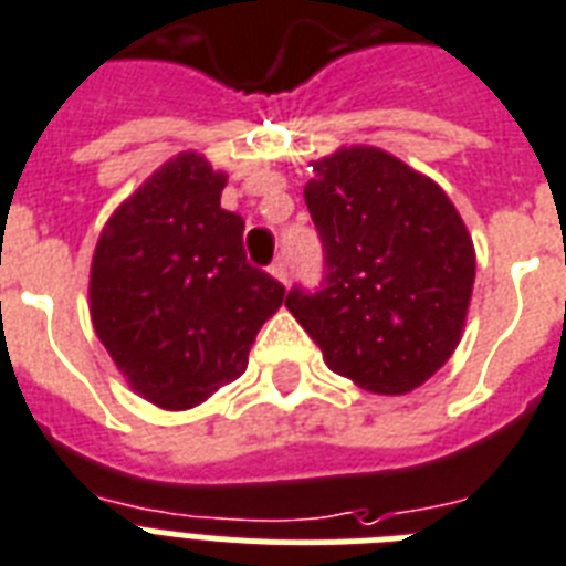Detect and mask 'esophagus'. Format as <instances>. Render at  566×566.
Returning a JSON list of instances; mask_svg holds the SVG:
<instances>
[{
  "label": "esophagus",
  "mask_w": 566,
  "mask_h": 566,
  "mask_svg": "<svg viewBox=\"0 0 566 566\" xmlns=\"http://www.w3.org/2000/svg\"><path fill=\"white\" fill-rule=\"evenodd\" d=\"M269 271L280 280V283H289V269H286V260H283V256H277V260L271 262Z\"/></svg>",
  "instance_id": "34e87169"
}]
</instances>
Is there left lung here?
<instances>
[{"label": "left lung", "instance_id": "left-lung-1", "mask_svg": "<svg viewBox=\"0 0 566 566\" xmlns=\"http://www.w3.org/2000/svg\"><path fill=\"white\" fill-rule=\"evenodd\" d=\"M306 207L324 245V280L295 286L289 312L329 370L374 395L423 386L462 338L476 254L436 180L379 148L312 163Z\"/></svg>", "mask_w": 566, "mask_h": 566}]
</instances>
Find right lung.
<instances>
[{"label":"right lung","instance_id":"obj_1","mask_svg":"<svg viewBox=\"0 0 566 566\" xmlns=\"http://www.w3.org/2000/svg\"><path fill=\"white\" fill-rule=\"evenodd\" d=\"M228 175L196 151L171 157L113 212L90 269V315L130 388L160 409H192L248 368L283 283L245 256Z\"/></svg>","mask_w":566,"mask_h":566}]
</instances>
